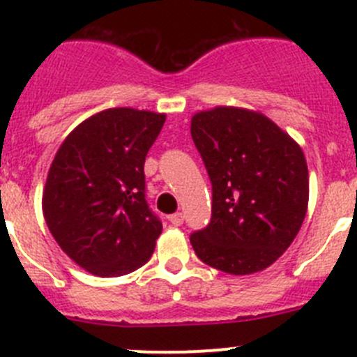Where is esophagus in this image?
Returning <instances> with one entry per match:
<instances>
[{"instance_id":"esophagus-1","label":"esophagus","mask_w":357,"mask_h":357,"mask_svg":"<svg viewBox=\"0 0 357 357\" xmlns=\"http://www.w3.org/2000/svg\"><path fill=\"white\" fill-rule=\"evenodd\" d=\"M183 221H185V215H183L181 212H176V214L169 215V222H171L172 226H181Z\"/></svg>"}]
</instances>
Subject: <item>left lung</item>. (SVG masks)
Masks as SVG:
<instances>
[{
    "label": "left lung",
    "mask_w": 357,
    "mask_h": 357,
    "mask_svg": "<svg viewBox=\"0 0 357 357\" xmlns=\"http://www.w3.org/2000/svg\"><path fill=\"white\" fill-rule=\"evenodd\" d=\"M212 183V218L190 236L205 264L229 275L269 268L297 236L309 202L301 145L264 114L214 107L192 117Z\"/></svg>",
    "instance_id": "obj_1"
}]
</instances>
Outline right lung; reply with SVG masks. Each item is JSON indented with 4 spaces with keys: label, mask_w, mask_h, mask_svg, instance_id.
Instances as JSON below:
<instances>
[{
    "label": "right lung",
    "mask_w": 357,
    "mask_h": 357,
    "mask_svg": "<svg viewBox=\"0 0 357 357\" xmlns=\"http://www.w3.org/2000/svg\"><path fill=\"white\" fill-rule=\"evenodd\" d=\"M165 114L107 109L75 126L50 165L43 214L60 248L102 278L142 268L162 222L145 200L146 153Z\"/></svg>",
    "instance_id": "right-lung-1"
}]
</instances>
